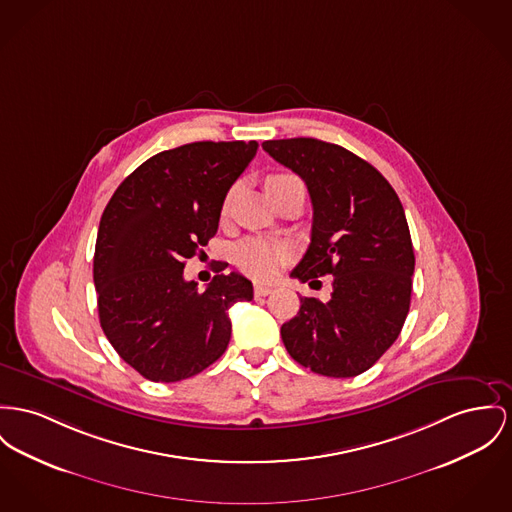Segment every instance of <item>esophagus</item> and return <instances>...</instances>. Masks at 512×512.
I'll list each match as a JSON object with an SVG mask.
<instances>
[{
	"label": "esophagus",
	"mask_w": 512,
	"mask_h": 512,
	"mask_svg": "<svg viewBox=\"0 0 512 512\" xmlns=\"http://www.w3.org/2000/svg\"><path fill=\"white\" fill-rule=\"evenodd\" d=\"M273 289L270 285H264V283H254V295L256 297H266V295H270Z\"/></svg>",
	"instance_id": "obj_1"
}]
</instances>
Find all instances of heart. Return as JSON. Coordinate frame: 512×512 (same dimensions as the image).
<instances>
[{
    "mask_svg": "<svg viewBox=\"0 0 512 512\" xmlns=\"http://www.w3.org/2000/svg\"><path fill=\"white\" fill-rule=\"evenodd\" d=\"M291 178V174H273L266 180V186L273 182ZM289 248L281 242L268 239H246L233 248V262L242 272L260 279H268L279 272L289 258Z\"/></svg>",
    "mask_w": 512,
    "mask_h": 512,
    "instance_id": "obj_1",
    "label": "heart"
}]
</instances>
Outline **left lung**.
I'll list each match as a JSON object with an SVG mask.
<instances>
[{
	"mask_svg": "<svg viewBox=\"0 0 512 512\" xmlns=\"http://www.w3.org/2000/svg\"><path fill=\"white\" fill-rule=\"evenodd\" d=\"M297 172L312 202V233L299 281L334 275L332 299L301 297L281 326L289 355L318 375L347 378L371 369L398 340L411 301L415 256L402 202L373 165L312 137L262 143Z\"/></svg>",
	"mask_w": 512,
	"mask_h": 512,
	"instance_id": "left-lung-1",
	"label": "left lung"
}]
</instances>
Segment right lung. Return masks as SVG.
Instances as JSON below:
<instances>
[{"label": "right lung", "mask_w": 512, "mask_h": 512, "mask_svg": "<svg viewBox=\"0 0 512 512\" xmlns=\"http://www.w3.org/2000/svg\"><path fill=\"white\" fill-rule=\"evenodd\" d=\"M256 141H196L139 165L104 207L93 258L104 336L137 373L178 382L215 363L231 340L229 308L254 297L240 275L205 291L186 260L215 237L221 207Z\"/></svg>", "instance_id": "add662e5"}]
</instances>
